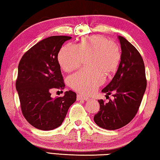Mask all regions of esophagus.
<instances>
[{
    "instance_id": "obj_1",
    "label": "esophagus",
    "mask_w": 160,
    "mask_h": 160,
    "mask_svg": "<svg viewBox=\"0 0 160 160\" xmlns=\"http://www.w3.org/2000/svg\"><path fill=\"white\" fill-rule=\"evenodd\" d=\"M77 100H81V99H83V100H85V101H88L89 99V98L88 97H86V96H84L83 95H81V94L77 95Z\"/></svg>"
}]
</instances>
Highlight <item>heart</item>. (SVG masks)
I'll return each mask as SVG.
<instances>
[{"label": "heart", "instance_id": "obj_1", "mask_svg": "<svg viewBox=\"0 0 160 160\" xmlns=\"http://www.w3.org/2000/svg\"><path fill=\"white\" fill-rule=\"evenodd\" d=\"M86 57L90 68L72 74L69 82L76 91L90 94L104 82V74L109 76L116 70L121 55L116 43L97 35L83 38L77 46L65 45L60 51L58 61L63 70L69 72L79 68Z\"/></svg>", "mask_w": 160, "mask_h": 160}]
</instances>
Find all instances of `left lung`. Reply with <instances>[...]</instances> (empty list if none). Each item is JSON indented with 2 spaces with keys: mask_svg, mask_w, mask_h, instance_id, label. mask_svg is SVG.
I'll return each mask as SVG.
<instances>
[{
  "mask_svg": "<svg viewBox=\"0 0 160 160\" xmlns=\"http://www.w3.org/2000/svg\"><path fill=\"white\" fill-rule=\"evenodd\" d=\"M121 46V57L118 70L111 82L102 90L114 99L107 103L98 100L99 111L94 116L99 127L114 130L124 127L136 116L147 81L142 57L133 45L122 36H118Z\"/></svg>",
  "mask_w": 160,
  "mask_h": 160,
  "instance_id": "left-lung-1",
  "label": "left lung"
}]
</instances>
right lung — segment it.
Wrapping results in <instances>:
<instances>
[{
  "label": "right lung",
  "mask_w": 160,
  "mask_h": 160,
  "mask_svg": "<svg viewBox=\"0 0 160 160\" xmlns=\"http://www.w3.org/2000/svg\"><path fill=\"white\" fill-rule=\"evenodd\" d=\"M72 38L51 36L23 54L18 66L16 88L24 118L33 127L52 130L61 125L77 95L72 90L53 99L51 91L63 89L65 83L58 61L63 43Z\"/></svg>",
  "instance_id": "add662e5"
}]
</instances>
